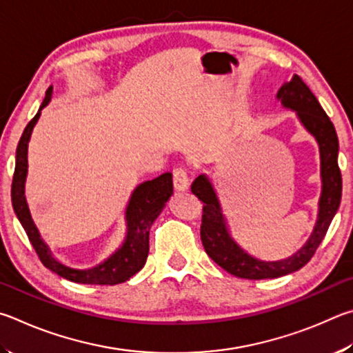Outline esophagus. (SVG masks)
<instances>
[{"label": "esophagus", "mask_w": 353, "mask_h": 353, "mask_svg": "<svg viewBox=\"0 0 353 353\" xmlns=\"http://www.w3.org/2000/svg\"><path fill=\"white\" fill-rule=\"evenodd\" d=\"M173 188L178 192H184V190L189 189V178H188V172L178 167V169L173 170Z\"/></svg>", "instance_id": "obj_1"}]
</instances>
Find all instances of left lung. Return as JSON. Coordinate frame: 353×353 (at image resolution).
Masks as SVG:
<instances>
[{
    "mask_svg": "<svg viewBox=\"0 0 353 353\" xmlns=\"http://www.w3.org/2000/svg\"><path fill=\"white\" fill-rule=\"evenodd\" d=\"M277 101L283 107L293 110L308 133L318 142L321 159V196L318 203V220L312 236L302 248L293 256L282 261H261L246 252L232 239L230 228L221 209L219 195L209 176H196L192 183V194L205 203L201 219V242L208 256L226 270L228 273L242 279H276L301 270L313 257L319 243L323 242L327 230L341 203L343 180L338 167V136L330 117L321 107L310 88L302 82L299 76H293L290 82L283 83L277 91Z\"/></svg>",
    "mask_w": 353,
    "mask_h": 353,
    "instance_id": "left-lung-1",
    "label": "left lung"
}]
</instances>
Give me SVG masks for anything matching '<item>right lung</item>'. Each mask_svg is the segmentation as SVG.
Masks as SVG:
<instances>
[{"label": "right lung", "mask_w": 353, "mask_h": 353, "mask_svg": "<svg viewBox=\"0 0 353 353\" xmlns=\"http://www.w3.org/2000/svg\"><path fill=\"white\" fill-rule=\"evenodd\" d=\"M51 97L52 86H49L45 101L40 105L39 113L28 123L21 134L20 142H18L15 173L14 180H12V206H14L17 217L20 220L24 231H26L41 263L48 270L54 271L55 274L65 277L68 281L77 283H91V285H116V283H122L134 276L145 265L148 256V232H150L153 221L158 219V215L173 194L172 173H163V175L154 178V180H148L136 186L132 195H130L125 209V239H123L122 245L113 254L108 256L96 267L86 270L71 268L61 263L52 256L49 246L43 242L40 232L37 230L32 217H30L26 195H24V184H26L28 176V145L30 134H32L35 123L39 121L41 110L51 102Z\"/></svg>", "instance_id": "add662e5"}]
</instances>
